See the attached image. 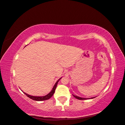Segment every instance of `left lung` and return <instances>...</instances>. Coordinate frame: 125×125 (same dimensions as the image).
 <instances>
[{"label": "left lung", "mask_w": 125, "mask_h": 125, "mask_svg": "<svg viewBox=\"0 0 125 125\" xmlns=\"http://www.w3.org/2000/svg\"><path fill=\"white\" fill-rule=\"evenodd\" d=\"M73 96L75 98H76V99H80V100H85V99H93V98H95V97H91V98H85L80 97L77 96H75V95H73Z\"/></svg>", "instance_id": "8db88e82"}]
</instances>
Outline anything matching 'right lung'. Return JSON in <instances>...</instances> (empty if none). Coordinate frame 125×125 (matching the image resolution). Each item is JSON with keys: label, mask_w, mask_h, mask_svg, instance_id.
<instances>
[{"label": "right lung", "mask_w": 125, "mask_h": 125, "mask_svg": "<svg viewBox=\"0 0 125 125\" xmlns=\"http://www.w3.org/2000/svg\"><path fill=\"white\" fill-rule=\"evenodd\" d=\"M62 77H61L60 79H59V80H58V81L55 83L54 85L53 86V88H52V90L50 92L48 95H46L44 96H31V95H29L28 94H27L26 93H25L24 92H23L25 95H26L27 97H28L29 98H30V99H32V100H34V101H45V100H48V99L50 98L51 97L53 96V95L54 94V92H55V89H56L57 87V85L58 82L59 81V80L62 79Z\"/></svg>", "instance_id": "right-lung-1"}]
</instances>
